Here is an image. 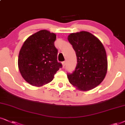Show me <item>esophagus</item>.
I'll return each instance as SVG.
<instances>
[{"mask_svg": "<svg viewBox=\"0 0 125 125\" xmlns=\"http://www.w3.org/2000/svg\"><path fill=\"white\" fill-rule=\"evenodd\" d=\"M65 65H66V61H64V62H62V67H64Z\"/></svg>", "mask_w": 125, "mask_h": 125, "instance_id": "34e87169", "label": "esophagus"}]
</instances>
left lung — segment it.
Here are the masks:
<instances>
[{
  "label": "left lung",
  "mask_w": 125,
  "mask_h": 125,
  "mask_svg": "<svg viewBox=\"0 0 125 125\" xmlns=\"http://www.w3.org/2000/svg\"><path fill=\"white\" fill-rule=\"evenodd\" d=\"M76 53L77 65L68 73L69 82L77 89L90 90L102 82L107 72L108 61L104 46L90 32L81 31L68 36Z\"/></svg>",
  "instance_id": "8db88e82"
}]
</instances>
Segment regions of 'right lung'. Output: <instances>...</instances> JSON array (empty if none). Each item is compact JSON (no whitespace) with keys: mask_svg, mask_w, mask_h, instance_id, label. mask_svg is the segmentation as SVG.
I'll list each match as a JSON object with an SVG mask.
<instances>
[{"mask_svg":"<svg viewBox=\"0 0 125 125\" xmlns=\"http://www.w3.org/2000/svg\"><path fill=\"white\" fill-rule=\"evenodd\" d=\"M56 35L41 30L27 38L20 51L18 65L21 76L28 83L41 86L50 82L62 67L57 61L54 46Z\"/></svg>","mask_w":125,"mask_h":125,"instance_id":"right-lung-1","label":"right lung"}]
</instances>
